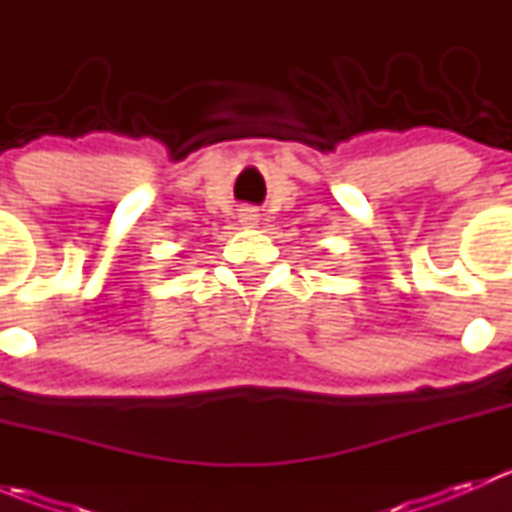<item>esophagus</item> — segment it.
Here are the masks:
<instances>
[{
    "label": "esophagus",
    "instance_id": "esophagus-1",
    "mask_svg": "<svg viewBox=\"0 0 512 512\" xmlns=\"http://www.w3.org/2000/svg\"><path fill=\"white\" fill-rule=\"evenodd\" d=\"M257 218H260V215H257L252 208H242V210H240V223H242V225L252 227V225L257 223Z\"/></svg>",
    "mask_w": 512,
    "mask_h": 512
}]
</instances>
